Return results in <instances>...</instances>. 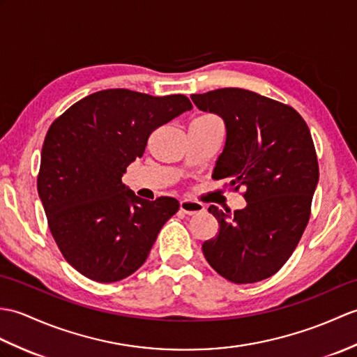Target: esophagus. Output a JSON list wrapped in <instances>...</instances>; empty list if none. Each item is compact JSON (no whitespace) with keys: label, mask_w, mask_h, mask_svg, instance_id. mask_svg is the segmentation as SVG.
Instances as JSON below:
<instances>
[{"label":"esophagus","mask_w":357,"mask_h":357,"mask_svg":"<svg viewBox=\"0 0 357 357\" xmlns=\"http://www.w3.org/2000/svg\"><path fill=\"white\" fill-rule=\"evenodd\" d=\"M179 208L182 213L190 214V216H192V214H197V213L204 211V205L196 202V201H192V199H182V201L179 202Z\"/></svg>","instance_id":"34e87169"}]
</instances>
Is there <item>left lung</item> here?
<instances>
[{"mask_svg":"<svg viewBox=\"0 0 357 357\" xmlns=\"http://www.w3.org/2000/svg\"><path fill=\"white\" fill-rule=\"evenodd\" d=\"M192 100L225 124L213 176L246 187V206L234 214L210 205L219 231L202 252L233 283L261 281L289 260L307 227L319 179L310 130L294 107L248 89L220 88Z\"/></svg>","mask_w":357,"mask_h":357,"instance_id":"obj_1","label":"left lung"}]
</instances>
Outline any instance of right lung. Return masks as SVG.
Instances as JSON below:
<instances>
[{"mask_svg":"<svg viewBox=\"0 0 357 357\" xmlns=\"http://www.w3.org/2000/svg\"><path fill=\"white\" fill-rule=\"evenodd\" d=\"M190 109L182 94L105 89L74 103L50 126L38 193L57 246L82 275L114 283L146 261L179 202L141 199L121 176L143 156L156 128Z\"/></svg>","mask_w":357,"mask_h":357,"instance_id":"1","label":"right lung"}]
</instances>
